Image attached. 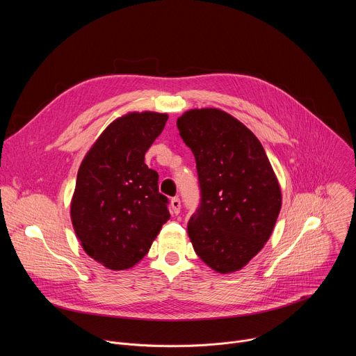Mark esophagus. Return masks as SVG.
Returning <instances> with one entry per match:
<instances>
[{"instance_id":"1","label":"esophagus","mask_w":356,"mask_h":356,"mask_svg":"<svg viewBox=\"0 0 356 356\" xmlns=\"http://www.w3.org/2000/svg\"><path fill=\"white\" fill-rule=\"evenodd\" d=\"M170 209H172V213L176 216L180 213V200L177 197H173L170 200Z\"/></svg>"}]
</instances>
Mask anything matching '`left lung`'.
Instances as JSON below:
<instances>
[{"label": "left lung", "instance_id": "1", "mask_svg": "<svg viewBox=\"0 0 356 356\" xmlns=\"http://www.w3.org/2000/svg\"><path fill=\"white\" fill-rule=\"evenodd\" d=\"M195 158L201 204L187 232L198 258L227 275L241 270L270 238L282 190L266 152L241 121L220 108H194L177 118Z\"/></svg>", "mask_w": 356, "mask_h": 356}]
</instances>
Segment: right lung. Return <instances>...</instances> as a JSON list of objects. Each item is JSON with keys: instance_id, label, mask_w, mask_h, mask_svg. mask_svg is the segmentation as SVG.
Wrapping results in <instances>:
<instances>
[{"instance_id": "right-lung-1", "label": "right lung", "mask_w": 356, "mask_h": 356, "mask_svg": "<svg viewBox=\"0 0 356 356\" xmlns=\"http://www.w3.org/2000/svg\"><path fill=\"white\" fill-rule=\"evenodd\" d=\"M168 114L128 113L114 120L86 154L70 202L80 245L110 270L142 261L170 218L158 173L145 165L146 150L162 134Z\"/></svg>"}]
</instances>
